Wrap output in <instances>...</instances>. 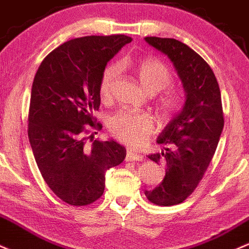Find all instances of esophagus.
<instances>
[{
  "mask_svg": "<svg viewBox=\"0 0 249 249\" xmlns=\"http://www.w3.org/2000/svg\"><path fill=\"white\" fill-rule=\"evenodd\" d=\"M143 156L138 153H134L133 150H127V155H125V161H142Z\"/></svg>",
  "mask_w": 249,
  "mask_h": 249,
  "instance_id": "obj_1",
  "label": "esophagus"
}]
</instances>
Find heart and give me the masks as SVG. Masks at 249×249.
I'll return each mask as SVG.
<instances>
[{"label": "heart", "mask_w": 249, "mask_h": 249, "mask_svg": "<svg viewBox=\"0 0 249 249\" xmlns=\"http://www.w3.org/2000/svg\"><path fill=\"white\" fill-rule=\"evenodd\" d=\"M119 75V67L108 66L101 75L99 83V95L102 101H109ZM136 75L140 83L149 94L163 90L172 83L173 75L168 67L156 58H146L136 66ZM182 91L178 88H168L159 100L161 110L167 115H173L181 110L183 106ZM108 129L114 138L132 147H142L155 132L154 119L148 114L130 110H119L108 120Z\"/></svg>", "instance_id": "heart-1"}]
</instances>
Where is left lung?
I'll return each instance as SVG.
<instances>
[{
    "mask_svg": "<svg viewBox=\"0 0 249 249\" xmlns=\"http://www.w3.org/2000/svg\"><path fill=\"white\" fill-rule=\"evenodd\" d=\"M146 41L168 57L182 80L186 102L158 138L166 148L148 155L166 166L163 181L147 191L148 200L158 206L183 202L202 180L213 159L223 129L219 83L209 64L188 46L175 38L147 36Z\"/></svg>",
    "mask_w": 249,
    "mask_h": 249,
    "instance_id": "1",
    "label": "left lung"
}]
</instances>
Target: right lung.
I'll use <instances>...</instances> for the list:
<instances>
[{"mask_svg": "<svg viewBox=\"0 0 249 249\" xmlns=\"http://www.w3.org/2000/svg\"><path fill=\"white\" fill-rule=\"evenodd\" d=\"M130 41L121 34L69 40L49 53L35 74L28 138L42 178L68 205L99 200L107 170L125 158L117 142L94 139L102 124L93 113L107 62Z\"/></svg>", "mask_w": 249, "mask_h": 249, "instance_id": "1", "label": "right lung"}]
</instances>
